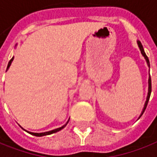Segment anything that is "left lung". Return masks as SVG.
Instances as JSON below:
<instances>
[{
	"instance_id": "obj_1",
	"label": "left lung",
	"mask_w": 157,
	"mask_h": 157,
	"mask_svg": "<svg viewBox=\"0 0 157 157\" xmlns=\"http://www.w3.org/2000/svg\"><path fill=\"white\" fill-rule=\"evenodd\" d=\"M138 44H139V47H140V51H141V53L143 54V56L144 57V59H146V62H147L148 65L150 66V61H149V59H148V57L146 56V54H145L144 51L143 46H142V44H141V42H140V40L138 41ZM151 76H150V78H149V92H148L147 100H146V102H145V105H144V108L143 112H142V114H141V116L143 115V113L144 112V109H146V107H147L148 102H149V99H150V97H151ZM141 116H140V117H141Z\"/></svg>"
}]
</instances>
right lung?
Segmentation results:
<instances>
[{
	"mask_svg": "<svg viewBox=\"0 0 157 157\" xmlns=\"http://www.w3.org/2000/svg\"><path fill=\"white\" fill-rule=\"evenodd\" d=\"M13 60V57L10 59V61L8 62V64H7V68H6V70H8V68L10 67V65H11V63H12V61ZM69 122V121H67V123ZM67 123L65 125H63V127H61V128H57V129H54V130H52V131H49V132H40V133H37V132H29L30 134H32V135L34 136H37V137H40V136H45V135H49V134H52V133H55V132H59V131H60L61 129H63L66 125H67Z\"/></svg>",
	"mask_w": 157,
	"mask_h": 157,
	"instance_id": "obj_1",
	"label": "right lung"
}]
</instances>
